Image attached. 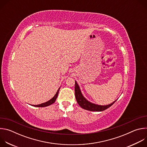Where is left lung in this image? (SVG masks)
<instances>
[{
	"label": "left lung",
	"mask_w": 147,
	"mask_h": 147,
	"mask_svg": "<svg viewBox=\"0 0 147 147\" xmlns=\"http://www.w3.org/2000/svg\"><path fill=\"white\" fill-rule=\"evenodd\" d=\"M75 96L77 103L82 108L90 111L96 112H101L109 108L117 100L116 99L115 101L109 105H99L92 103L87 100L83 96L80 87L76 81H75Z\"/></svg>",
	"instance_id": "1"
}]
</instances>
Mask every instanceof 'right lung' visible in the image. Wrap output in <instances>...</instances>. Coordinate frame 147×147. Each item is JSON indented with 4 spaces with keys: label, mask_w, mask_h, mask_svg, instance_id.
Wrapping results in <instances>:
<instances>
[{
    "label": "right lung",
    "mask_w": 147,
    "mask_h": 147,
    "mask_svg": "<svg viewBox=\"0 0 147 147\" xmlns=\"http://www.w3.org/2000/svg\"><path fill=\"white\" fill-rule=\"evenodd\" d=\"M59 90H60V88L58 89L56 94H55V95L51 99H50L49 100L47 101V102H45V103H41V104H39V105H32V106H34V107H48V106H49L51 105H52V103H53L57 97V95H58V94H59Z\"/></svg>",
    "instance_id": "right-lung-1"
}]
</instances>
